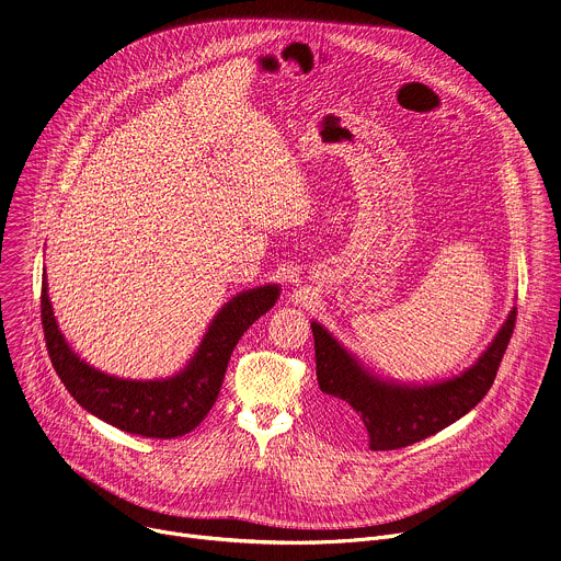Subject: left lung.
Listing matches in <instances>:
<instances>
[{"label":"left lung","mask_w":561,"mask_h":561,"mask_svg":"<svg viewBox=\"0 0 561 561\" xmlns=\"http://www.w3.org/2000/svg\"><path fill=\"white\" fill-rule=\"evenodd\" d=\"M517 309L461 376L430 385H404L374 376L322 324L311 322L324 414L337 430L363 427L374 451L419 443L463 419L490 391L515 331Z\"/></svg>","instance_id":"left-lung-1"}]
</instances>
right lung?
Instances as JSON below:
<instances>
[{"mask_svg": "<svg viewBox=\"0 0 561 561\" xmlns=\"http://www.w3.org/2000/svg\"><path fill=\"white\" fill-rule=\"evenodd\" d=\"M277 284L234 295L210 322L183 371L163 380H125L98 371L71 351L50 309L46 275L42 279V329L50 365L89 414L127 434L176 438L208 416L221 391L228 360L241 335L275 307Z\"/></svg>", "mask_w": 561, "mask_h": 561, "instance_id": "add662e5", "label": "right lung"}]
</instances>
